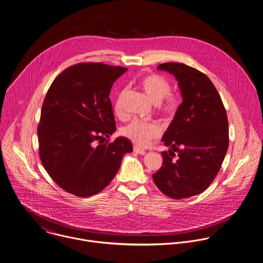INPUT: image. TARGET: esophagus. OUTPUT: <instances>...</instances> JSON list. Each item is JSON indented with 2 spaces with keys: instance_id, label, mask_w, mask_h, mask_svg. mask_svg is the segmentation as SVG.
<instances>
[{
  "instance_id": "34e87169",
  "label": "esophagus",
  "mask_w": 263,
  "mask_h": 263,
  "mask_svg": "<svg viewBox=\"0 0 263 263\" xmlns=\"http://www.w3.org/2000/svg\"><path fill=\"white\" fill-rule=\"evenodd\" d=\"M134 152H136V153L139 154V155H144V154H145V151L143 149V148H141V147L138 146V145H135V146H134Z\"/></svg>"
}]
</instances>
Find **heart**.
<instances>
[{
  "label": "heart",
  "instance_id": "b5f03b06",
  "mask_svg": "<svg viewBox=\"0 0 263 263\" xmlns=\"http://www.w3.org/2000/svg\"><path fill=\"white\" fill-rule=\"evenodd\" d=\"M140 85L147 97L157 104L162 115L172 118L178 110L179 99L177 96L170 95L171 85L167 79L159 74H148L143 77ZM126 93L125 89H121L118 93L114 110L120 117L123 115V99ZM124 137L140 146H147L161 135V129L156 123L144 122L142 120H134L122 129Z\"/></svg>",
  "mask_w": 263,
  "mask_h": 263
}]
</instances>
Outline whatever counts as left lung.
I'll use <instances>...</instances> for the list:
<instances>
[{"label":"left lung","instance_id":"8db88e82","mask_svg":"<svg viewBox=\"0 0 263 263\" xmlns=\"http://www.w3.org/2000/svg\"><path fill=\"white\" fill-rule=\"evenodd\" d=\"M158 69L175 76L183 101L162 138L170 149L162 152L163 165L153 179L166 196L180 200L205 191L214 181L228 149V119L207 75L183 63H164Z\"/></svg>","mask_w":263,"mask_h":263}]
</instances>
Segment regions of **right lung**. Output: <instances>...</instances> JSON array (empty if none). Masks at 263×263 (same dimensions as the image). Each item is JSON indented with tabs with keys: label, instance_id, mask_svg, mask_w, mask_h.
<instances>
[{
	"label": "right lung",
	"instance_id": "1",
	"mask_svg": "<svg viewBox=\"0 0 263 263\" xmlns=\"http://www.w3.org/2000/svg\"><path fill=\"white\" fill-rule=\"evenodd\" d=\"M126 70L102 63L73 65L54 79L45 96L37 129L40 159L53 181L75 196L102 191L123 156L133 152L124 137L101 143L117 129L109 93Z\"/></svg>",
	"mask_w": 263,
	"mask_h": 263
}]
</instances>
